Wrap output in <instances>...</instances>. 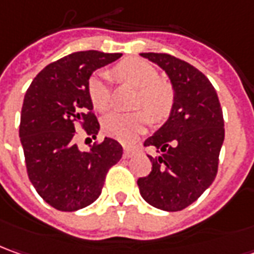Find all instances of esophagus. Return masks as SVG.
Instances as JSON below:
<instances>
[{"instance_id": "1", "label": "esophagus", "mask_w": 254, "mask_h": 254, "mask_svg": "<svg viewBox=\"0 0 254 254\" xmlns=\"http://www.w3.org/2000/svg\"><path fill=\"white\" fill-rule=\"evenodd\" d=\"M133 153H135V150L132 147H127V146L124 147V157H132Z\"/></svg>"}]
</instances>
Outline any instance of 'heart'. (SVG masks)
Here are the masks:
<instances>
[{"label": "heart", "mask_w": 254, "mask_h": 254, "mask_svg": "<svg viewBox=\"0 0 254 254\" xmlns=\"http://www.w3.org/2000/svg\"><path fill=\"white\" fill-rule=\"evenodd\" d=\"M121 81L137 88L135 104L144 107L153 121L160 122L170 115L174 105V91L170 84L159 80V74L152 64L139 59H127L114 70ZM88 95L92 105L100 111L111 107V90L108 75L97 73L88 81ZM149 115L144 111L111 112L102 121L104 132L114 139L129 143L149 124Z\"/></svg>", "instance_id": "1"}]
</instances>
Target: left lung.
Returning a JSON list of instances; mask_svg holds the SVG:
<instances>
[{
  "mask_svg": "<svg viewBox=\"0 0 254 254\" xmlns=\"http://www.w3.org/2000/svg\"><path fill=\"white\" fill-rule=\"evenodd\" d=\"M167 74L174 91L169 119L144 140L157 154L152 171L137 180L143 199L163 211H181L212 184L225 139L214 85L198 68L166 53H140Z\"/></svg>",
  "mask_w": 254,
  "mask_h": 254,
  "instance_id": "obj_1",
  "label": "left lung"
}]
</instances>
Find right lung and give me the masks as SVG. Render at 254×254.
<instances>
[{
  "mask_svg": "<svg viewBox=\"0 0 254 254\" xmlns=\"http://www.w3.org/2000/svg\"><path fill=\"white\" fill-rule=\"evenodd\" d=\"M121 56L98 50L71 53L45 67L25 94L19 137L28 176L40 197L59 211L92 204L108 170L122 157V146L111 137L87 152L74 142L80 125L87 135H98L88 80L97 68Z\"/></svg>",
  "mask_w": 254,
  "mask_h": 254,
  "instance_id": "add662e5",
  "label": "right lung"
}]
</instances>
